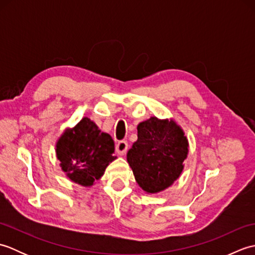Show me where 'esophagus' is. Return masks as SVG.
Listing matches in <instances>:
<instances>
[{
  "instance_id": "obj_1",
  "label": "esophagus",
  "mask_w": 255,
  "mask_h": 255,
  "mask_svg": "<svg viewBox=\"0 0 255 255\" xmlns=\"http://www.w3.org/2000/svg\"><path fill=\"white\" fill-rule=\"evenodd\" d=\"M127 150H128V142L125 141V140H122V141H119L116 144V151L121 155H124L126 153Z\"/></svg>"
}]
</instances>
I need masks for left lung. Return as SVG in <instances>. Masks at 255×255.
Listing matches in <instances>:
<instances>
[{
  "instance_id": "obj_1",
  "label": "left lung",
  "mask_w": 255,
  "mask_h": 255,
  "mask_svg": "<svg viewBox=\"0 0 255 255\" xmlns=\"http://www.w3.org/2000/svg\"><path fill=\"white\" fill-rule=\"evenodd\" d=\"M137 129L138 140L128 151V163L143 191H163L181 174L187 139L174 122L156 117L140 123Z\"/></svg>"
}]
</instances>
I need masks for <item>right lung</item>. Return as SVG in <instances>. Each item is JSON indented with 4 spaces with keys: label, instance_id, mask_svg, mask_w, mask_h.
I'll list each match as a JSON object with an SVG mask.
<instances>
[{
    "label": "right lung",
    "instance_id": "add662e5",
    "mask_svg": "<svg viewBox=\"0 0 255 255\" xmlns=\"http://www.w3.org/2000/svg\"><path fill=\"white\" fill-rule=\"evenodd\" d=\"M115 143L108 133L84 117L71 130L64 132L57 143V156L62 170L75 183L91 186L104 174L114 155Z\"/></svg>",
    "mask_w": 255,
    "mask_h": 255
}]
</instances>
